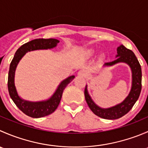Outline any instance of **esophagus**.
I'll list each match as a JSON object with an SVG mask.
<instances>
[{
  "label": "esophagus",
  "instance_id": "obj_1",
  "mask_svg": "<svg viewBox=\"0 0 148 148\" xmlns=\"http://www.w3.org/2000/svg\"><path fill=\"white\" fill-rule=\"evenodd\" d=\"M78 76L81 77H86V71L85 70H80L78 72Z\"/></svg>",
  "mask_w": 148,
  "mask_h": 148
}]
</instances>
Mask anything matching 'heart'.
<instances>
[{"instance_id": "1", "label": "heart", "mask_w": 148, "mask_h": 148, "mask_svg": "<svg viewBox=\"0 0 148 148\" xmlns=\"http://www.w3.org/2000/svg\"><path fill=\"white\" fill-rule=\"evenodd\" d=\"M95 53V49H89L85 51V54L87 56H92Z\"/></svg>"}]
</instances>
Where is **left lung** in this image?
I'll use <instances>...</instances> for the list:
<instances>
[{
  "label": "left lung",
  "instance_id": "left-lung-1",
  "mask_svg": "<svg viewBox=\"0 0 148 148\" xmlns=\"http://www.w3.org/2000/svg\"><path fill=\"white\" fill-rule=\"evenodd\" d=\"M117 59L113 62L104 64V66H111L117 63L124 62L130 66L132 70V87L128 96L120 104L112 107L110 108L103 109L97 105L89 96L87 91V86L84 89V96L86 102L90 110L98 117L107 120H116L126 114L140 97L142 89V70L141 66L139 63L135 53L123 45L117 48Z\"/></svg>",
  "mask_w": 148,
  "mask_h": 148
}]
</instances>
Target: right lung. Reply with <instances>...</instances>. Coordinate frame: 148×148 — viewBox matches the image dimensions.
<instances>
[{
    "label": "right lung",
    "mask_w": 148,
    "mask_h": 148,
    "mask_svg": "<svg viewBox=\"0 0 148 148\" xmlns=\"http://www.w3.org/2000/svg\"><path fill=\"white\" fill-rule=\"evenodd\" d=\"M59 42V40L55 38H46V39L38 38L26 43L16 51L10 64L8 78V89L10 97L16 105L18 107L19 110L31 117L39 118L53 113L59 106L64 89L74 79L75 77L70 76L62 81L56 89V92L47 100L41 101V102H29L21 99L18 96L16 91L14 83L15 71H16V66L21 58L28 51L39 50V49H52L56 47Z\"/></svg>",
    "instance_id": "add662e5"
}]
</instances>
